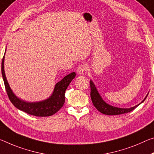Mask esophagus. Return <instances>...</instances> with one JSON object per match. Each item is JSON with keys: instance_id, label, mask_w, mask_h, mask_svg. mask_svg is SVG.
<instances>
[{"instance_id": "obj_1", "label": "esophagus", "mask_w": 154, "mask_h": 154, "mask_svg": "<svg viewBox=\"0 0 154 154\" xmlns=\"http://www.w3.org/2000/svg\"><path fill=\"white\" fill-rule=\"evenodd\" d=\"M86 66L84 65H79L77 68V72L79 75H83L85 70H86Z\"/></svg>"}]
</instances>
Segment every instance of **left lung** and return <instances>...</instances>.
<instances>
[{
	"instance_id": "obj_1",
	"label": "left lung",
	"mask_w": 154,
	"mask_h": 154,
	"mask_svg": "<svg viewBox=\"0 0 154 154\" xmlns=\"http://www.w3.org/2000/svg\"><path fill=\"white\" fill-rule=\"evenodd\" d=\"M90 97H91L92 102L93 103L94 106L98 110L101 112L102 114H106V115H118V114H125L128 113V112H130L132 111L133 109H135L136 107H138L139 105L141 104L144 102V101L147 98L148 94L147 96L145 97V98L144 99L142 102L140 103L136 106L131 107L130 108H117V107L112 106L111 105H109L104 100L102 99L101 95H100L99 92L97 90L96 86L94 84V82H92V80H90Z\"/></svg>"
}]
</instances>
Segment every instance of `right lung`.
I'll return each instance as SVG.
<instances>
[{"label":"right lung","instance_id":"right-lung-1","mask_svg":"<svg viewBox=\"0 0 154 154\" xmlns=\"http://www.w3.org/2000/svg\"><path fill=\"white\" fill-rule=\"evenodd\" d=\"M5 55L2 61V75L7 95L12 104L20 110L35 116H49L59 111L64 103L65 92L68 86H69L70 83L75 77L76 75L75 72L70 73L63 78L61 81L57 82L55 84L53 93L48 98L40 101L27 102L17 97L9 86L4 69Z\"/></svg>","mask_w":154,"mask_h":154}]
</instances>
